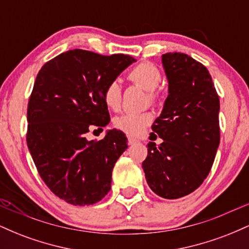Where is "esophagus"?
Returning a JSON list of instances; mask_svg holds the SVG:
<instances>
[{"label":"esophagus","instance_id":"34e87169","mask_svg":"<svg viewBox=\"0 0 249 249\" xmlns=\"http://www.w3.org/2000/svg\"><path fill=\"white\" fill-rule=\"evenodd\" d=\"M127 142H128V145H133V144H136V142H138V141H137V139L132 138V137H128Z\"/></svg>","mask_w":249,"mask_h":249}]
</instances>
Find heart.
I'll return each mask as SVG.
<instances>
[{
	"instance_id": "1",
	"label": "heart",
	"mask_w": 249,
	"mask_h": 249,
	"mask_svg": "<svg viewBox=\"0 0 249 249\" xmlns=\"http://www.w3.org/2000/svg\"><path fill=\"white\" fill-rule=\"evenodd\" d=\"M128 79L136 84L141 85L148 91L151 102H157L159 92L157 88L161 83V72L152 63L144 62L136 65L128 72ZM103 99L105 105L111 110H118L122 104V88L118 81H111L105 85L103 90ZM152 122V115L150 112H127L117 117L115 126L117 130L122 131L127 136H141L145 128Z\"/></svg>"
}]
</instances>
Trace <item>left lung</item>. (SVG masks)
Listing matches in <instances>:
<instances>
[{
  "label": "left lung",
  "instance_id": "obj_1",
  "mask_svg": "<svg viewBox=\"0 0 249 249\" xmlns=\"http://www.w3.org/2000/svg\"><path fill=\"white\" fill-rule=\"evenodd\" d=\"M162 65L168 96L152 130L164 142L159 147L148 142L142 170L154 193L178 199L196 191L212 168L220 142V102L200 62L186 53H167Z\"/></svg>",
  "mask_w": 249,
  "mask_h": 249
}]
</instances>
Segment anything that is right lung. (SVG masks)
<instances>
[{
  "label": "right lung",
  "instance_id": "add662e5",
  "mask_svg": "<svg viewBox=\"0 0 249 249\" xmlns=\"http://www.w3.org/2000/svg\"><path fill=\"white\" fill-rule=\"evenodd\" d=\"M133 57L65 51L38 71L28 103L27 144L43 181L75 206L93 205L111 188L117 159L127 148L122 131L89 142L87 133L110 122L103 90Z\"/></svg>",
  "mask_w": 249,
  "mask_h": 249
}]
</instances>
